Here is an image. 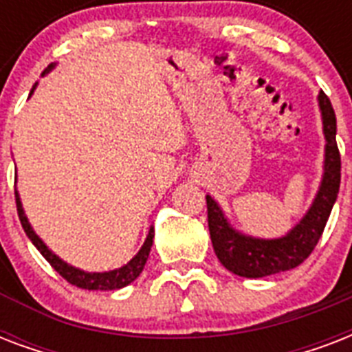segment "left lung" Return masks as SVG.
I'll return each mask as SVG.
<instances>
[{
	"instance_id": "obj_1",
	"label": "left lung",
	"mask_w": 352,
	"mask_h": 352,
	"mask_svg": "<svg viewBox=\"0 0 352 352\" xmlns=\"http://www.w3.org/2000/svg\"><path fill=\"white\" fill-rule=\"evenodd\" d=\"M318 109L325 138L322 181L309 210L287 234L270 239L243 234L234 228L221 204L212 195H206L208 228L215 256L235 276L257 279L296 268L311 256L322 237L338 197L342 162L336 146V115L323 91L318 95Z\"/></svg>"
}]
</instances>
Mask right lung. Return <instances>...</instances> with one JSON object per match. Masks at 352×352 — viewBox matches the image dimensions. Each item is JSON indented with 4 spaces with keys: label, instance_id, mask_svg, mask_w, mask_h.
<instances>
[{
    "label": "right lung",
    "instance_id": "right-lung-1",
    "mask_svg": "<svg viewBox=\"0 0 352 352\" xmlns=\"http://www.w3.org/2000/svg\"><path fill=\"white\" fill-rule=\"evenodd\" d=\"M56 67V63H51L49 67L43 71L41 76H45L52 71V69ZM36 85L30 91V95L34 93ZM16 206H18V215L19 221H21V226H23L25 234L32 241V245L40 250V254L45 257L47 261L51 263V267L56 270L63 279H67L71 285H76L80 289H87V290H117V289H124L129 283H133L135 279L140 276V272L144 270V265L148 261L149 257V250H151V245H153V235L155 230L153 226L149 228L148 235H146V239H144V245L140 246V250L135 254V256L126 263V265H122V267L115 268V270H107V272H87V270H82V268H76L73 265H69L67 261H63L62 257L56 256L54 252L49 248V246L43 243L40 235L36 234L32 225L29 223V217L25 215L23 204H21V197H19L18 190H16Z\"/></svg>",
    "mask_w": 352,
    "mask_h": 352
}]
</instances>
